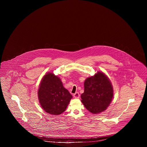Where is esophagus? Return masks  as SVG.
I'll use <instances>...</instances> for the list:
<instances>
[{"label":"esophagus","mask_w":147,"mask_h":147,"mask_svg":"<svg viewBox=\"0 0 147 147\" xmlns=\"http://www.w3.org/2000/svg\"><path fill=\"white\" fill-rule=\"evenodd\" d=\"M73 96L75 98H79L80 96V94H79V92H76L75 94H73Z\"/></svg>","instance_id":"esophagus-1"}]
</instances>
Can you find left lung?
Masks as SVG:
<instances>
[{
    "label": "left lung",
    "mask_w": 147,
    "mask_h": 147,
    "mask_svg": "<svg viewBox=\"0 0 147 147\" xmlns=\"http://www.w3.org/2000/svg\"><path fill=\"white\" fill-rule=\"evenodd\" d=\"M113 88L108 78L98 72L84 82L82 102L86 109L94 114L102 112L110 105L113 98Z\"/></svg>",
    "instance_id": "left-lung-1"
}]
</instances>
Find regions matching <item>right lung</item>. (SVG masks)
Here are the masks:
<instances>
[{"label":"right lung","mask_w":147,"mask_h":147,"mask_svg":"<svg viewBox=\"0 0 147 147\" xmlns=\"http://www.w3.org/2000/svg\"><path fill=\"white\" fill-rule=\"evenodd\" d=\"M38 96L43 109L53 115L63 113L72 98L70 92L63 87L61 79L50 73L43 78Z\"/></svg>","instance_id":"obj_1"}]
</instances>
